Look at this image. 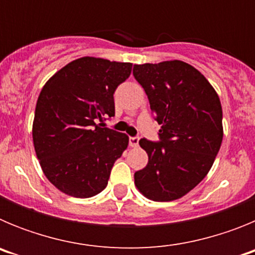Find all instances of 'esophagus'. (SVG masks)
Instances as JSON below:
<instances>
[{
  "mask_svg": "<svg viewBox=\"0 0 255 255\" xmlns=\"http://www.w3.org/2000/svg\"><path fill=\"white\" fill-rule=\"evenodd\" d=\"M129 144H130V147H132V148L138 147V145H139V138H138V136H130Z\"/></svg>",
  "mask_w": 255,
  "mask_h": 255,
  "instance_id": "34e87169",
  "label": "esophagus"
}]
</instances>
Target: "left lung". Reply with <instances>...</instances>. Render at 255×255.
<instances>
[{
    "instance_id": "obj_1",
    "label": "left lung",
    "mask_w": 255,
    "mask_h": 255,
    "mask_svg": "<svg viewBox=\"0 0 255 255\" xmlns=\"http://www.w3.org/2000/svg\"><path fill=\"white\" fill-rule=\"evenodd\" d=\"M132 75L161 125L158 141L139 140L148 164L134 173L135 185L155 202L179 199L206 177L220 150V98L195 67L179 60L135 65Z\"/></svg>"
}]
</instances>
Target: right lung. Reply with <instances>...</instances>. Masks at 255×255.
<instances>
[{
    "label": "right lung",
    "instance_id": "right-lung-1",
    "mask_svg": "<svg viewBox=\"0 0 255 255\" xmlns=\"http://www.w3.org/2000/svg\"><path fill=\"white\" fill-rule=\"evenodd\" d=\"M131 73L130 62L82 57L67 64L40 92L33 141L47 179L62 193L89 198L107 186L128 135L106 128L114 93Z\"/></svg>",
    "mask_w": 255,
    "mask_h": 255
}]
</instances>
